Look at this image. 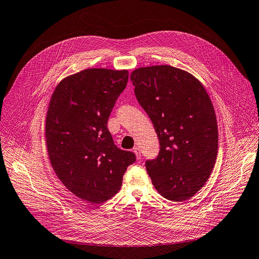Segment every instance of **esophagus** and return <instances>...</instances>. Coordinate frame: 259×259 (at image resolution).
I'll return each mask as SVG.
<instances>
[{
	"mask_svg": "<svg viewBox=\"0 0 259 259\" xmlns=\"http://www.w3.org/2000/svg\"><path fill=\"white\" fill-rule=\"evenodd\" d=\"M134 153L136 154L137 160H140V158H141V151H140V148L135 147V148H134Z\"/></svg>",
	"mask_w": 259,
	"mask_h": 259,
	"instance_id": "1",
	"label": "esophagus"
}]
</instances>
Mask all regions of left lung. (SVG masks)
Instances as JSON below:
<instances>
[{"mask_svg": "<svg viewBox=\"0 0 259 259\" xmlns=\"http://www.w3.org/2000/svg\"><path fill=\"white\" fill-rule=\"evenodd\" d=\"M131 81L160 140V154L146 162L155 190L183 202L205 185L218 154V125L210 98L197 77L171 65L139 67Z\"/></svg>", "mask_w": 259, "mask_h": 259, "instance_id": "obj_1", "label": "left lung"}]
</instances>
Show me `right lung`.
<instances>
[{
	"label": "right lung",
	"mask_w": 259,
	"mask_h": 259,
	"mask_svg": "<svg viewBox=\"0 0 259 259\" xmlns=\"http://www.w3.org/2000/svg\"><path fill=\"white\" fill-rule=\"evenodd\" d=\"M127 79L126 69H84L65 76L49 104L45 130L52 168L72 194L91 204L114 197L136 161L133 152L116 147L107 127Z\"/></svg>",
	"instance_id": "add662e5"
}]
</instances>
